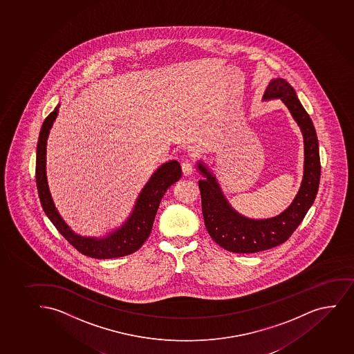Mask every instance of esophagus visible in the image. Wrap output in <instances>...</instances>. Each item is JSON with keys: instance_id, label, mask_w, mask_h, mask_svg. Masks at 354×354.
<instances>
[{"instance_id": "1", "label": "esophagus", "mask_w": 354, "mask_h": 354, "mask_svg": "<svg viewBox=\"0 0 354 354\" xmlns=\"http://www.w3.org/2000/svg\"><path fill=\"white\" fill-rule=\"evenodd\" d=\"M182 171H183L184 176L192 175V171H194V164H192V162L190 160V159H185V160L182 162Z\"/></svg>"}]
</instances>
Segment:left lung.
I'll use <instances>...</instances> for the list:
<instances>
[{"instance_id": "obj_1", "label": "left lung", "mask_w": 354, "mask_h": 354, "mask_svg": "<svg viewBox=\"0 0 354 354\" xmlns=\"http://www.w3.org/2000/svg\"><path fill=\"white\" fill-rule=\"evenodd\" d=\"M267 99H281L302 131L305 142L304 178L300 190L285 212L272 218L252 220L239 214L227 203L215 176L198 162L199 172L205 177L198 180L204 224L212 240L227 252L250 254L285 243L305 218L317 197L322 165L319 142L312 119L285 79L277 77L269 82L263 94V100Z\"/></svg>"}]
</instances>
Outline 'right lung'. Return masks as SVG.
I'll list each match as a JSON object with an SVG mask.
<instances>
[{
    "instance_id": "1",
    "label": "right lung",
    "mask_w": 354,
    "mask_h": 354,
    "mask_svg": "<svg viewBox=\"0 0 354 354\" xmlns=\"http://www.w3.org/2000/svg\"><path fill=\"white\" fill-rule=\"evenodd\" d=\"M59 106L60 105H57L53 112H50L45 119L37 140L35 177L37 192L44 212L66 240L77 252H82L86 257L114 259L127 257L137 252L151 234L162 196L165 195L167 189L172 184L182 177L180 164L177 160H170L155 171V174L151 176L150 180L145 184L142 192L139 194L130 217L117 230L102 239L77 235L71 230V227L65 223V221L62 220V216L57 212L49 192L46 176V145L49 130L57 118Z\"/></svg>"
}]
</instances>
